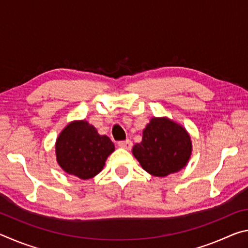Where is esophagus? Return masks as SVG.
Here are the masks:
<instances>
[{"mask_svg":"<svg viewBox=\"0 0 248 248\" xmlns=\"http://www.w3.org/2000/svg\"><path fill=\"white\" fill-rule=\"evenodd\" d=\"M118 146L125 150H130L132 148V142L130 140H125V141H119L118 142Z\"/></svg>","mask_w":248,"mask_h":248,"instance_id":"esophagus-1","label":"esophagus"}]
</instances>
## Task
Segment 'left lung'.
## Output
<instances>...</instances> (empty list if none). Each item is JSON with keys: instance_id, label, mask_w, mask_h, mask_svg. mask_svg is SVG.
Segmentation results:
<instances>
[{"instance_id": "8db88e82", "label": "left lung", "mask_w": 248, "mask_h": 248, "mask_svg": "<svg viewBox=\"0 0 248 248\" xmlns=\"http://www.w3.org/2000/svg\"><path fill=\"white\" fill-rule=\"evenodd\" d=\"M132 153L141 166L153 176L164 177L187 164L191 153L189 134L182 125L166 118H152Z\"/></svg>"}]
</instances>
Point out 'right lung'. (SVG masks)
Returning <instances> with one entry per match:
<instances>
[{"mask_svg":"<svg viewBox=\"0 0 248 248\" xmlns=\"http://www.w3.org/2000/svg\"><path fill=\"white\" fill-rule=\"evenodd\" d=\"M115 145L106 136H99L87 121L66 125L57 139V161L62 170L81 179H90L103 170Z\"/></svg>","mask_w":248,"mask_h":248,"instance_id":"right-lung-1","label":"right lung"}]
</instances>
